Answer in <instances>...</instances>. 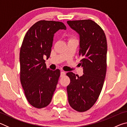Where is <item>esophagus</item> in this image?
<instances>
[{"label":"esophagus","instance_id":"34e87169","mask_svg":"<svg viewBox=\"0 0 127 127\" xmlns=\"http://www.w3.org/2000/svg\"><path fill=\"white\" fill-rule=\"evenodd\" d=\"M65 73L64 71H61V77H63L64 76H65Z\"/></svg>","mask_w":127,"mask_h":127}]
</instances>
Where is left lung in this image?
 Returning <instances> with one entry per match:
<instances>
[{
    "mask_svg": "<svg viewBox=\"0 0 127 127\" xmlns=\"http://www.w3.org/2000/svg\"><path fill=\"white\" fill-rule=\"evenodd\" d=\"M68 25L79 35V55L83 74L68 72V102L75 110L84 112L97 101L106 72L107 41L103 30L91 20L68 21Z\"/></svg>",
    "mask_w": 127,
    "mask_h": 127,
    "instance_id": "obj_1",
    "label": "left lung"
}]
</instances>
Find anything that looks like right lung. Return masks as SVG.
<instances>
[{
	"label": "right lung",
	"instance_id": "add662e5",
	"mask_svg": "<svg viewBox=\"0 0 127 127\" xmlns=\"http://www.w3.org/2000/svg\"><path fill=\"white\" fill-rule=\"evenodd\" d=\"M66 30L61 22L40 21L30 27L20 49V80L28 101L43 108L50 104L61 72L47 68L44 58L50 55L54 33Z\"/></svg>",
	"mask_w": 127,
	"mask_h": 127
}]
</instances>
